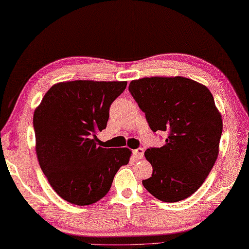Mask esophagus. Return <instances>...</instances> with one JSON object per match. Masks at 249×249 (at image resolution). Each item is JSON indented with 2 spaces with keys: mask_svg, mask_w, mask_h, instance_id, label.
Listing matches in <instances>:
<instances>
[{
  "mask_svg": "<svg viewBox=\"0 0 249 249\" xmlns=\"http://www.w3.org/2000/svg\"><path fill=\"white\" fill-rule=\"evenodd\" d=\"M133 156H134V158H136V159H142L143 158V156H144V149L143 148H138V149H134L133 150Z\"/></svg>",
  "mask_w": 249,
  "mask_h": 249,
  "instance_id": "obj_1",
  "label": "esophagus"
}]
</instances>
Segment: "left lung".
<instances>
[{"label": "left lung", "instance_id": "left-lung-1", "mask_svg": "<svg viewBox=\"0 0 249 249\" xmlns=\"http://www.w3.org/2000/svg\"><path fill=\"white\" fill-rule=\"evenodd\" d=\"M129 91L149 128L167 133L164 146L145 151L153 174L142 182L158 200L186 199L204 182L218 156L222 120L211 91L180 76L132 80Z\"/></svg>", "mask_w": 249, "mask_h": 249}]
</instances>
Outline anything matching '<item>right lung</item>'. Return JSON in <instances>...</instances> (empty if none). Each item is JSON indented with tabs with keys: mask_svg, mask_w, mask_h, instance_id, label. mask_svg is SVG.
I'll return each instance as SVG.
<instances>
[{
	"mask_svg": "<svg viewBox=\"0 0 249 249\" xmlns=\"http://www.w3.org/2000/svg\"><path fill=\"white\" fill-rule=\"evenodd\" d=\"M126 82L74 80L50 88L35 109L36 155L57 194L72 204L90 205L110 189L128 148L101 147L96 133L107 125L111 103Z\"/></svg>",
	"mask_w": 249,
	"mask_h": 249,
	"instance_id": "obj_1",
	"label": "right lung"
}]
</instances>
